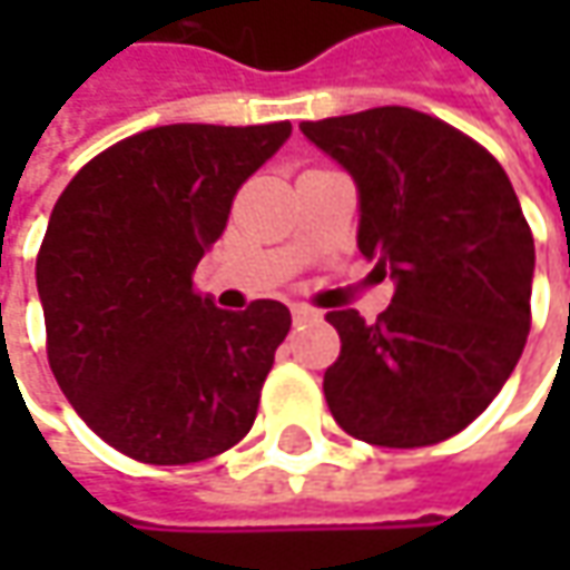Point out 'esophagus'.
Returning a JSON list of instances; mask_svg holds the SVG:
<instances>
[{
	"label": "esophagus",
	"instance_id": "obj_1",
	"mask_svg": "<svg viewBox=\"0 0 570 570\" xmlns=\"http://www.w3.org/2000/svg\"><path fill=\"white\" fill-rule=\"evenodd\" d=\"M292 317H295V323H311V320L320 317V311L311 304H292Z\"/></svg>",
	"mask_w": 570,
	"mask_h": 570
}]
</instances>
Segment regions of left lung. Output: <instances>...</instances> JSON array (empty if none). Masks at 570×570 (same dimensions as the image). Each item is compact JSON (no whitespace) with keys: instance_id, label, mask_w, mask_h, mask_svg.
I'll use <instances>...</instances> for the list:
<instances>
[{"instance_id":"left-lung-1","label":"left lung","mask_w":570,"mask_h":570,"mask_svg":"<svg viewBox=\"0 0 570 570\" xmlns=\"http://www.w3.org/2000/svg\"><path fill=\"white\" fill-rule=\"evenodd\" d=\"M358 184V250L396 282L374 323L330 311L333 419L377 448H431L475 422L530 333L533 230L489 148L412 107L301 122Z\"/></svg>"}]
</instances>
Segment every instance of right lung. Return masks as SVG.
<instances>
[{
    "mask_svg": "<svg viewBox=\"0 0 570 570\" xmlns=\"http://www.w3.org/2000/svg\"><path fill=\"white\" fill-rule=\"evenodd\" d=\"M288 136V120L155 126L56 199L37 253L50 371L85 425L139 463H199L253 428L292 314L269 297L222 311L193 273Z\"/></svg>",
    "mask_w": 570,
    "mask_h": 570,
    "instance_id": "add662e5",
    "label": "right lung"
}]
</instances>
